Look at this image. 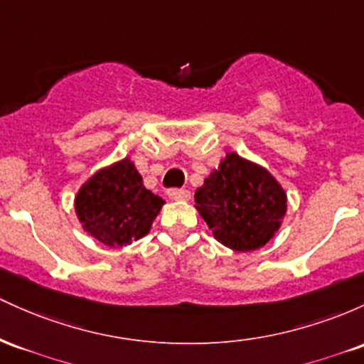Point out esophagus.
<instances>
[{
  "label": "esophagus",
  "instance_id": "obj_1",
  "mask_svg": "<svg viewBox=\"0 0 364 364\" xmlns=\"http://www.w3.org/2000/svg\"><path fill=\"white\" fill-rule=\"evenodd\" d=\"M171 200H188L190 198V191L185 190V188H171L168 191Z\"/></svg>",
  "mask_w": 364,
  "mask_h": 364
}]
</instances>
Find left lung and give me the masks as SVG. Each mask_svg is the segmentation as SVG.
Returning a JSON list of instances; mask_svg holds the SVG:
<instances>
[{
  "label": "left lung",
  "instance_id": "1",
  "mask_svg": "<svg viewBox=\"0 0 364 364\" xmlns=\"http://www.w3.org/2000/svg\"><path fill=\"white\" fill-rule=\"evenodd\" d=\"M215 240L236 252L269 243L286 215V193L272 174L231 152L195 193Z\"/></svg>",
  "mask_w": 364,
  "mask_h": 364
}]
</instances>
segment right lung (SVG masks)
Masks as SVG:
<instances>
[{
	"label": "right lung",
	"instance_id": "obj_1",
	"mask_svg": "<svg viewBox=\"0 0 364 364\" xmlns=\"http://www.w3.org/2000/svg\"><path fill=\"white\" fill-rule=\"evenodd\" d=\"M162 205L164 200L144 186L129 159L95 173L75 198L83 229L107 246H124L144 237Z\"/></svg>",
	"mask_w": 364,
	"mask_h": 364
}]
</instances>
